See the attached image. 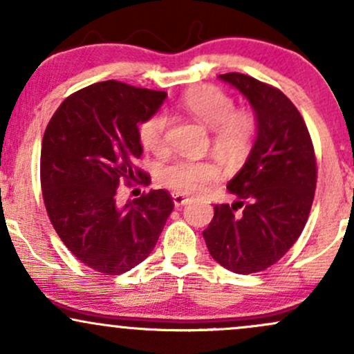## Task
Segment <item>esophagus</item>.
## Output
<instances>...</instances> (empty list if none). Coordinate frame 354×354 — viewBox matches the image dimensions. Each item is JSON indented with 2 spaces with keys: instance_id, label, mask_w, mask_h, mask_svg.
Instances as JSON below:
<instances>
[{
  "instance_id": "esophagus-1",
  "label": "esophagus",
  "mask_w": 354,
  "mask_h": 354,
  "mask_svg": "<svg viewBox=\"0 0 354 354\" xmlns=\"http://www.w3.org/2000/svg\"><path fill=\"white\" fill-rule=\"evenodd\" d=\"M171 198H173L174 206H183L189 201V198L185 196V194H181V193H173Z\"/></svg>"
}]
</instances>
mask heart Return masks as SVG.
<instances>
[{
  "label": "heart",
  "instance_id": "1",
  "mask_svg": "<svg viewBox=\"0 0 354 354\" xmlns=\"http://www.w3.org/2000/svg\"><path fill=\"white\" fill-rule=\"evenodd\" d=\"M183 106L200 123L213 129V146L228 160L245 156L253 141L256 123L250 111L234 109L230 95L211 84L188 89L183 96ZM168 116L156 111L140 126V141L145 149L154 154L166 151ZM218 168L211 161L176 160L160 169V181L174 193L193 194L203 191L216 178Z\"/></svg>",
  "mask_w": 354,
  "mask_h": 354
}]
</instances>
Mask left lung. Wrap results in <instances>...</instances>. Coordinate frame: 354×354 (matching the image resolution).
I'll return each mask as SVG.
<instances>
[{"label":"left lung","instance_id":"left-lung-1","mask_svg":"<svg viewBox=\"0 0 354 354\" xmlns=\"http://www.w3.org/2000/svg\"><path fill=\"white\" fill-rule=\"evenodd\" d=\"M218 78L250 101L256 138L226 186L238 201L214 206L203 238L223 268L258 273L279 261L306 225L316 188L315 149L301 115L279 89L241 73Z\"/></svg>","mask_w":354,"mask_h":354}]
</instances>
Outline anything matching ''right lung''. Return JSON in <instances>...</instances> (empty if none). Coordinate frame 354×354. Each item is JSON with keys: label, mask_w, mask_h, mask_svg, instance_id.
Returning a JSON list of instances; mask_svg holds the SVG:
<instances>
[{"label": "right lung", "mask_w": 354, "mask_h": 354, "mask_svg": "<svg viewBox=\"0 0 354 354\" xmlns=\"http://www.w3.org/2000/svg\"><path fill=\"white\" fill-rule=\"evenodd\" d=\"M165 100V91L101 81L64 100L46 126L39 174L48 216L64 246L98 273L145 261L174 208L165 189L116 201L121 183H149L135 166L143 154L138 124Z\"/></svg>", "instance_id": "obj_1"}]
</instances>
